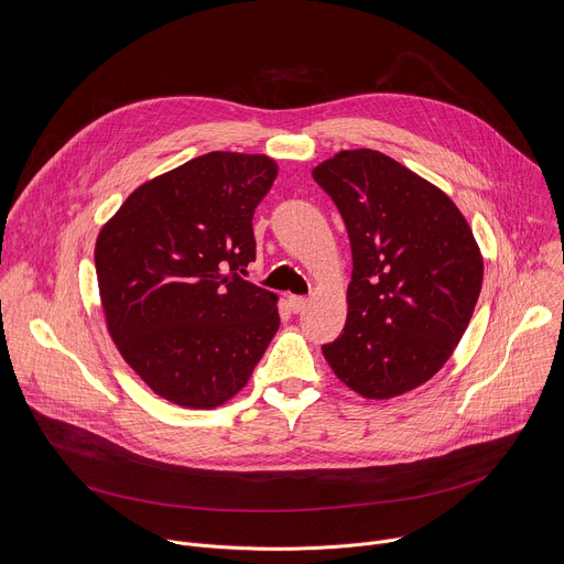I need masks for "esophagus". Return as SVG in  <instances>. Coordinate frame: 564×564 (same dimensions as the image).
<instances>
[{"label":"esophagus","mask_w":564,"mask_h":564,"mask_svg":"<svg viewBox=\"0 0 564 564\" xmlns=\"http://www.w3.org/2000/svg\"><path fill=\"white\" fill-rule=\"evenodd\" d=\"M288 305L292 312H303L305 305H307V299L305 296H296V294H290L288 296Z\"/></svg>","instance_id":"esophagus-1"}]
</instances>
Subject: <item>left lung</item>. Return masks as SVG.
Segmentation results:
<instances>
[{
	"mask_svg": "<svg viewBox=\"0 0 564 564\" xmlns=\"http://www.w3.org/2000/svg\"><path fill=\"white\" fill-rule=\"evenodd\" d=\"M312 176L352 250L346 326L321 350L361 397L409 392L446 364L475 310L485 263L473 231L442 189L379 151H341Z\"/></svg>",
	"mask_w": 564,
	"mask_h": 564,
	"instance_id": "1",
	"label": "left lung"
}]
</instances>
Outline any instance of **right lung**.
<instances>
[{
  "label": "right lung",
  "mask_w": 564,
  "mask_h": 564,
  "mask_svg": "<svg viewBox=\"0 0 564 564\" xmlns=\"http://www.w3.org/2000/svg\"><path fill=\"white\" fill-rule=\"evenodd\" d=\"M268 155L212 151L138 187L102 227L96 272L109 333L160 397L216 409L243 388L279 330L276 294L243 279Z\"/></svg>",
  "instance_id": "obj_1"
}]
</instances>
